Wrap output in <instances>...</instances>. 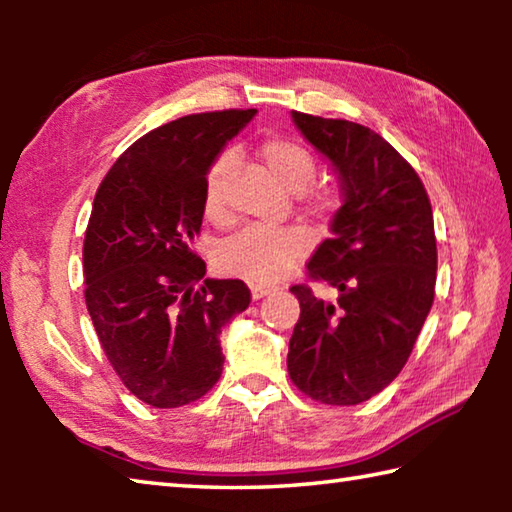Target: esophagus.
I'll list each match as a JSON object with an SVG mask.
<instances>
[{
  "mask_svg": "<svg viewBox=\"0 0 512 512\" xmlns=\"http://www.w3.org/2000/svg\"><path fill=\"white\" fill-rule=\"evenodd\" d=\"M273 291H275L273 284H250V293H253L255 300L264 298V296H271Z\"/></svg>",
  "mask_w": 512,
  "mask_h": 512,
  "instance_id": "1",
  "label": "esophagus"
}]
</instances>
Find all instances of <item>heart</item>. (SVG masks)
Masks as SVG:
<instances>
[{
  "label": "heart",
  "instance_id": "b5f03b06",
  "mask_svg": "<svg viewBox=\"0 0 512 512\" xmlns=\"http://www.w3.org/2000/svg\"><path fill=\"white\" fill-rule=\"evenodd\" d=\"M259 158L275 180L289 192H305L316 178V158L307 146L284 137H268L259 144ZM232 169V153L225 151L212 162L205 173L203 214L214 225L230 221L228 173ZM305 210L311 216H327L339 205V189L323 185L305 196ZM311 235L302 225H248L219 250V266L223 273L241 277L253 284H271L287 275L296 262L309 253Z\"/></svg>",
  "mask_w": 512,
  "mask_h": 512
}]
</instances>
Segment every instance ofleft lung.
Returning a JSON list of instances; mask_svg holds the SVG:
<instances>
[{"instance_id":"1","label":"left lung","mask_w":512,"mask_h":512,"mask_svg":"<svg viewBox=\"0 0 512 512\" xmlns=\"http://www.w3.org/2000/svg\"><path fill=\"white\" fill-rule=\"evenodd\" d=\"M291 117L339 173L343 205L307 264L311 280L339 298L332 305L305 284L291 287L300 318L287 368L311 400L352 406L400 375L427 320L438 268L433 212L420 176L384 137L345 119Z\"/></svg>"}]
</instances>
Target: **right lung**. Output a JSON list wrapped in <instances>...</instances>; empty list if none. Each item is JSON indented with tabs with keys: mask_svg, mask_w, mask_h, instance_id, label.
I'll return each mask as SVG.
<instances>
[{
	"mask_svg": "<svg viewBox=\"0 0 512 512\" xmlns=\"http://www.w3.org/2000/svg\"><path fill=\"white\" fill-rule=\"evenodd\" d=\"M255 112H201L155 128L119 155L94 196L85 305L110 366L155 409L210 391L225 359L221 329L250 305L241 280L205 277L194 239L205 173Z\"/></svg>",
	"mask_w": 512,
	"mask_h": 512,
	"instance_id": "add662e5",
	"label": "right lung"
}]
</instances>
